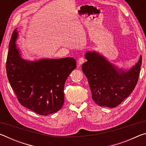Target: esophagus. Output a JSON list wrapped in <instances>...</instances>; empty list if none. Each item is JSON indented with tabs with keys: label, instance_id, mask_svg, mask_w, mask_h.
<instances>
[{
	"label": "esophagus",
	"instance_id": "obj_1",
	"mask_svg": "<svg viewBox=\"0 0 146 146\" xmlns=\"http://www.w3.org/2000/svg\"><path fill=\"white\" fill-rule=\"evenodd\" d=\"M84 61H85V58L84 57H80V58H79L78 61V66H80L81 64H82L84 62Z\"/></svg>",
	"mask_w": 146,
	"mask_h": 146
}]
</instances>
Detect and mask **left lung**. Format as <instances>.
<instances>
[{"mask_svg":"<svg viewBox=\"0 0 146 146\" xmlns=\"http://www.w3.org/2000/svg\"><path fill=\"white\" fill-rule=\"evenodd\" d=\"M82 70L88 79L92 98L97 104L115 108L122 103L134 90L137 85L142 56L129 70L118 69L96 51H88Z\"/></svg>","mask_w":146,"mask_h":146,"instance_id":"left-lung-1","label":"left lung"}]
</instances>
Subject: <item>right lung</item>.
<instances>
[{
  "label": "right lung",
  "instance_id": "obj_1",
  "mask_svg": "<svg viewBox=\"0 0 146 146\" xmlns=\"http://www.w3.org/2000/svg\"><path fill=\"white\" fill-rule=\"evenodd\" d=\"M15 29L9 44L6 60L8 80L22 106L38 115L57 112L64 102V84L76 67L75 59L43 58L26 60L21 57L15 42Z\"/></svg>",
  "mask_w": 146,
  "mask_h": 146
}]
</instances>
